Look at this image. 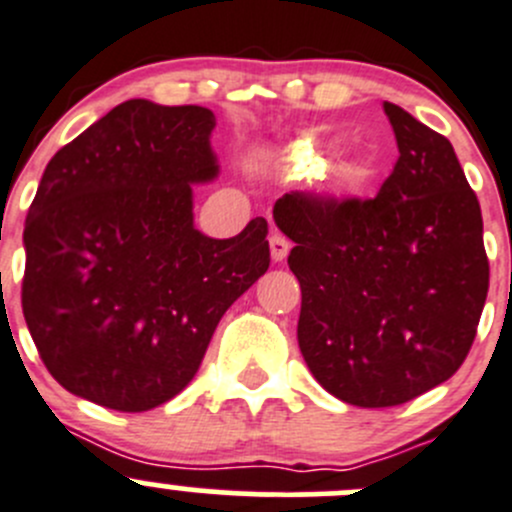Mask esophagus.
I'll list each match as a JSON object with an SVG mask.
<instances>
[{"label": "esophagus", "instance_id": "1", "mask_svg": "<svg viewBox=\"0 0 512 512\" xmlns=\"http://www.w3.org/2000/svg\"><path fill=\"white\" fill-rule=\"evenodd\" d=\"M288 249H291V244H288L286 236L271 234V256H273V261H283V258L288 256Z\"/></svg>", "mask_w": 512, "mask_h": 512}]
</instances>
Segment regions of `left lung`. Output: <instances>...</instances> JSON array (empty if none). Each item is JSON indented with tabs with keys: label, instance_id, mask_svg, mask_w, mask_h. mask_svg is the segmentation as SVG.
<instances>
[{
	"label": "left lung",
	"instance_id": "8db88e82",
	"mask_svg": "<svg viewBox=\"0 0 512 512\" xmlns=\"http://www.w3.org/2000/svg\"><path fill=\"white\" fill-rule=\"evenodd\" d=\"M398 161L373 199L291 191L273 221L293 241L298 346L331 396L391 408L448 381L488 296L483 216L453 144L383 104Z\"/></svg>",
	"mask_w": 512,
	"mask_h": 512
}]
</instances>
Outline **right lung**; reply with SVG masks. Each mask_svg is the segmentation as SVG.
<instances>
[{
  "mask_svg": "<svg viewBox=\"0 0 512 512\" xmlns=\"http://www.w3.org/2000/svg\"><path fill=\"white\" fill-rule=\"evenodd\" d=\"M214 126L204 106L129 99L44 169L24 226L22 311L74 396L124 413L171 401L266 273V219L234 239L194 229L191 184L219 174Z\"/></svg>",
  "mask_w": 512,
  "mask_h": 512,
  "instance_id": "1",
  "label": "right lung"
}]
</instances>
